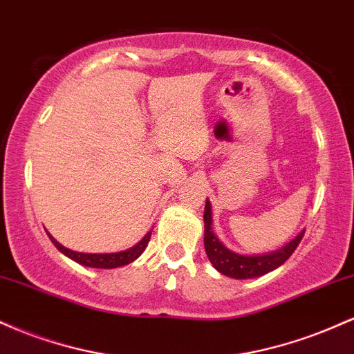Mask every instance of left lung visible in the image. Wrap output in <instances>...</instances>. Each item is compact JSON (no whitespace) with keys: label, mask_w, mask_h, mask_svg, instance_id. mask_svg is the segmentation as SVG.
<instances>
[{"label":"left lung","mask_w":354,"mask_h":354,"mask_svg":"<svg viewBox=\"0 0 354 354\" xmlns=\"http://www.w3.org/2000/svg\"><path fill=\"white\" fill-rule=\"evenodd\" d=\"M304 231L291 239L290 243L279 248L276 251H270V253L261 254H241L236 251L230 250L219 241V238L213 231V214H211V203L206 200L205 205V250L208 254V259L214 270L219 273L230 276L234 279H250L258 278L270 271L276 270L295 253L298 248L299 241H301Z\"/></svg>","instance_id":"8db88e82"}]
</instances>
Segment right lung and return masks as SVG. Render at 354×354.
Returning <instances> with one entry per match:
<instances>
[{
    "instance_id": "add662e5",
    "label": "right lung",
    "mask_w": 354,
    "mask_h": 354,
    "mask_svg": "<svg viewBox=\"0 0 354 354\" xmlns=\"http://www.w3.org/2000/svg\"><path fill=\"white\" fill-rule=\"evenodd\" d=\"M48 236H50L53 245L58 248L64 256H68V258L73 259V261L89 268L113 270V268L129 265V263L135 261L138 256H141V253L145 251V248L148 246L149 238H151V231H148V233L143 236V239H141L140 243H136L133 248H128V250L124 251H118V253H80V251H73L70 248H64L61 243L56 241L50 233H48Z\"/></svg>"
}]
</instances>
